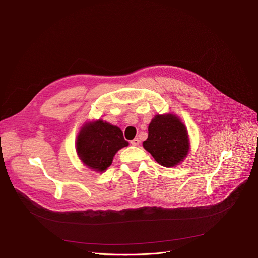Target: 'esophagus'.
<instances>
[{"instance_id":"obj_1","label":"esophagus","mask_w":258,"mask_h":258,"mask_svg":"<svg viewBox=\"0 0 258 258\" xmlns=\"http://www.w3.org/2000/svg\"><path fill=\"white\" fill-rule=\"evenodd\" d=\"M139 143H140V140H139L138 138H135L134 140H132V141H131V144H132V145H134V146L139 145Z\"/></svg>"}]
</instances>
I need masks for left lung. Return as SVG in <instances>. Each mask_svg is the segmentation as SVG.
Masks as SVG:
<instances>
[{
	"label": "left lung",
	"instance_id": "obj_1",
	"mask_svg": "<svg viewBox=\"0 0 258 258\" xmlns=\"http://www.w3.org/2000/svg\"><path fill=\"white\" fill-rule=\"evenodd\" d=\"M143 147L160 165L171 168L179 165L190 151V138L180 118L172 113L158 114L148 126Z\"/></svg>",
	"mask_w": 258,
	"mask_h": 258
}]
</instances>
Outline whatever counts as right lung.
Masks as SVG:
<instances>
[{
  "mask_svg": "<svg viewBox=\"0 0 258 258\" xmlns=\"http://www.w3.org/2000/svg\"><path fill=\"white\" fill-rule=\"evenodd\" d=\"M127 145L122 131L102 119L86 121L76 140V150L81 162L101 173L111 166L117 151Z\"/></svg>",
  "mask_w": 258,
  "mask_h": 258,
  "instance_id": "1",
  "label": "right lung"
}]
</instances>
